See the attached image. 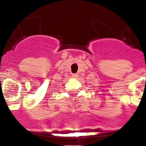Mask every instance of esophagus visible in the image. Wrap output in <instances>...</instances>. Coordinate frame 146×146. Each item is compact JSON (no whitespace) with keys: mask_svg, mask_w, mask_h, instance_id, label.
<instances>
[{"mask_svg":"<svg viewBox=\"0 0 146 146\" xmlns=\"http://www.w3.org/2000/svg\"><path fill=\"white\" fill-rule=\"evenodd\" d=\"M73 76V78H76V77H78V74H76V73H75V74H73V76Z\"/></svg>","mask_w":146,"mask_h":146,"instance_id":"34e87169","label":"esophagus"}]
</instances>
